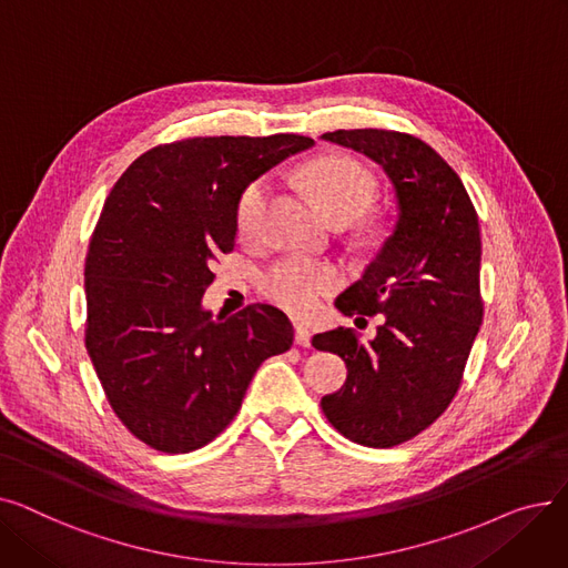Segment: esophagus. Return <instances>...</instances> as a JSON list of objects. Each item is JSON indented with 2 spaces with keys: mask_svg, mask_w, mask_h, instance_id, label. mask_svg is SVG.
<instances>
[{
  "mask_svg": "<svg viewBox=\"0 0 568 568\" xmlns=\"http://www.w3.org/2000/svg\"><path fill=\"white\" fill-rule=\"evenodd\" d=\"M294 343L300 345V347H308V345H311V332H308V326L294 324Z\"/></svg>",
  "mask_w": 568,
  "mask_h": 568,
  "instance_id": "34e87169",
  "label": "esophagus"
}]
</instances>
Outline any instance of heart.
I'll return each mask as SVG.
<instances>
[{"instance_id": "heart-1", "label": "heart", "mask_w": 568, "mask_h": 568, "mask_svg": "<svg viewBox=\"0 0 568 568\" xmlns=\"http://www.w3.org/2000/svg\"><path fill=\"white\" fill-rule=\"evenodd\" d=\"M302 182L334 221H352L364 214L375 197V174L352 156H322L302 170ZM272 179L257 176L248 182L234 204L236 234L255 242L266 230L268 206H272ZM341 272L329 262H317L302 255H285L262 268L257 290L272 304L306 315L320 306L341 285Z\"/></svg>"}]
</instances>
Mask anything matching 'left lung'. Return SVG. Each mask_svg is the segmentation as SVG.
Instances as JSON below:
<instances>
[{"instance_id": "obj_1", "label": "left lung", "mask_w": 568, "mask_h": 568, "mask_svg": "<svg viewBox=\"0 0 568 568\" xmlns=\"http://www.w3.org/2000/svg\"><path fill=\"white\" fill-rule=\"evenodd\" d=\"M322 138L366 154L396 191L394 232L336 300L345 317L382 315L377 336L364 343L347 326L313 336L315 349L347 364L345 384L322 398L326 422L356 444L389 449L426 430L458 394L484 320L479 216L456 170L424 140L389 129Z\"/></svg>"}]
</instances>
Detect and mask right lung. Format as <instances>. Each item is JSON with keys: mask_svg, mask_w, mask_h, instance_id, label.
Instances as JSON below:
<instances>
[{"mask_svg": "<svg viewBox=\"0 0 568 568\" xmlns=\"http://www.w3.org/2000/svg\"><path fill=\"white\" fill-rule=\"evenodd\" d=\"M313 140L186 138L149 149L112 186L84 260V347L105 398L140 442L189 454L234 419L292 322L255 304L214 320L202 311L214 262L234 251L242 189Z\"/></svg>", "mask_w": 568, "mask_h": 568, "instance_id": "obj_1", "label": "right lung"}]
</instances>
